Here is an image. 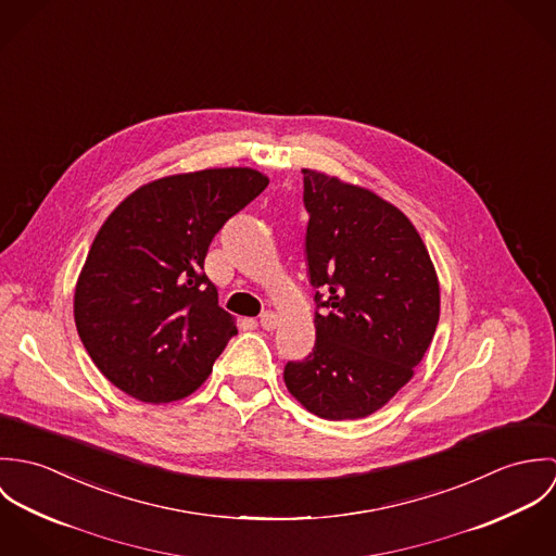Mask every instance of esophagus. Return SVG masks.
Instances as JSON below:
<instances>
[{"mask_svg":"<svg viewBox=\"0 0 556 556\" xmlns=\"http://www.w3.org/2000/svg\"><path fill=\"white\" fill-rule=\"evenodd\" d=\"M258 325L263 327V329H276V325H278V315L276 313H271V311H265L261 318H258Z\"/></svg>","mask_w":556,"mask_h":556,"instance_id":"1","label":"esophagus"}]
</instances>
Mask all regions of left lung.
Listing matches in <instances>:
<instances>
[{
  "label": "left lung",
  "mask_w": 556,
  "mask_h": 556,
  "mask_svg": "<svg viewBox=\"0 0 556 556\" xmlns=\"http://www.w3.org/2000/svg\"><path fill=\"white\" fill-rule=\"evenodd\" d=\"M302 173L317 342L285 366V383L323 419H357L410 381L439 325V280L419 233L392 203Z\"/></svg>",
  "instance_id": "left-lung-1"
}]
</instances>
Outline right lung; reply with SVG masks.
<instances>
[{
    "label": "right lung",
    "mask_w": 556,
    "mask_h": 556,
    "mask_svg": "<svg viewBox=\"0 0 556 556\" xmlns=\"http://www.w3.org/2000/svg\"><path fill=\"white\" fill-rule=\"evenodd\" d=\"M269 179L205 168L141 186L93 239L75 291L80 342L98 370L143 402L190 396L238 333L203 265L212 239Z\"/></svg>",
    "instance_id": "add662e5"
}]
</instances>
